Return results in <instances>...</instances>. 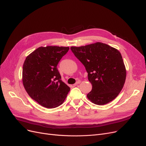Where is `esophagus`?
Returning a JSON list of instances; mask_svg holds the SVG:
<instances>
[{
    "label": "esophagus",
    "instance_id": "obj_1",
    "mask_svg": "<svg viewBox=\"0 0 146 146\" xmlns=\"http://www.w3.org/2000/svg\"><path fill=\"white\" fill-rule=\"evenodd\" d=\"M80 82H81V81L80 80H78L75 83V84H74V86H76V85H78V84H80Z\"/></svg>",
    "mask_w": 146,
    "mask_h": 146
}]
</instances>
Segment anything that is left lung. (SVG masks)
<instances>
[{
	"label": "left lung",
	"mask_w": 146,
	"mask_h": 146,
	"mask_svg": "<svg viewBox=\"0 0 146 146\" xmlns=\"http://www.w3.org/2000/svg\"><path fill=\"white\" fill-rule=\"evenodd\" d=\"M70 49L85 66L92 84L88 98L97 105L107 104L116 98L122 90L126 76L119 50L101 42Z\"/></svg>",
	"instance_id": "obj_1"
}]
</instances>
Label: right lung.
Listing matches in <instances>:
<instances>
[{
    "mask_svg": "<svg viewBox=\"0 0 146 146\" xmlns=\"http://www.w3.org/2000/svg\"><path fill=\"white\" fill-rule=\"evenodd\" d=\"M69 47H39L29 54L23 67V83L29 96L46 108H55L65 100L70 88L61 80L57 66Z\"/></svg>",
    "mask_w": 146,
    "mask_h": 146,
    "instance_id": "add662e5",
    "label": "right lung"
}]
</instances>
